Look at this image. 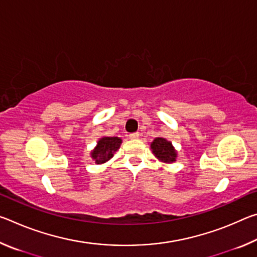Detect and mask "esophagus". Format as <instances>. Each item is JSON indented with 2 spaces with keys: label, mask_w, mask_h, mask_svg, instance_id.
I'll return each mask as SVG.
<instances>
[{
  "label": "esophagus",
  "mask_w": 257,
  "mask_h": 257,
  "mask_svg": "<svg viewBox=\"0 0 257 257\" xmlns=\"http://www.w3.org/2000/svg\"><path fill=\"white\" fill-rule=\"evenodd\" d=\"M139 137V134L138 133H134V134H130L129 135V138L130 139H137Z\"/></svg>",
  "instance_id": "esophagus-1"
}]
</instances>
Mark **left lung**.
<instances>
[{"label": "left lung", "mask_w": 257, "mask_h": 257, "mask_svg": "<svg viewBox=\"0 0 257 257\" xmlns=\"http://www.w3.org/2000/svg\"><path fill=\"white\" fill-rule=\"evenodd\" d=\"M152 153L159 161L163 163H175L178 158V152L172 143L163 137H156L151 143Z\"/></svg>", "instance_id": "8db88e82"}]
</instances>
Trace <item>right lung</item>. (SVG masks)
Returning a JSON list of instances; mask_svg holds the SVG:
<instances>
[{"label":"right lung","mask_w":257,"mask_h":257,"mask_svg":"<svg viewBox=\"0 0 257 257\" xmlns=\"http://www.w3.org/2000/svg\"><path fill=\"white\" fill-rule=\"evenodd\" d=\"M122 144V139L119 137L103 136L97 141L96 146L90 151V159L95 164H103L110 161L116 151Z\"/></svg>","instance_id":"obj_1"}]
</instances>
